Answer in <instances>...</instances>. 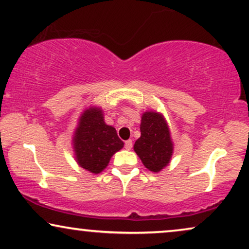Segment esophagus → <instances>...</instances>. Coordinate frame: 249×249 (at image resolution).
<instances>
[{
    "instance_id": "34e87169",
    "label": "esophagus",
    "mask_w": 249,
    "mask_h": 249,
    "mask_svg": "<svg viewBox=\"0 0 249 249\" xmlns=\"http://www.w3.org/2000/svg\"><path fill=\"white\" fill-rule=\"evenodd\" d=\"M124 147H125V149L130 150L131 148H132V140H127V141H125Z\"/></svg>"
}]
</instances>
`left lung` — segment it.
<instances>
[{
  "instance_id": "8db88e82",
  "label": "left lung",
  "mask_w": 249,
  "mask_h": 249,
  "mask_svg": "<svg viewBox=\"0 0 249 249\" xmlns=\"http://www.w3.org/2000/svg\"><path fill=\"white\" fill-rule=\"evenodd\" d=\"M141 137L135 141L134 152L143 165L159 172L169 164L174 147L165 119L154 111L144 112L141 117Z\"/></svg>"
}]
</instances>
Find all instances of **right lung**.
I'll use <instances>...</instances> for the list:
<instances>
[{
  "instance_id": "add662e5",
  "label": "right lung",
  "mask_w": 249,
  "mask_h": 249,
  "mask_svg": "<svg viewBox=\"0 0 249 249\" xmlns=\"http://www.w3.org/2000/svg\"><path fill=\"white\" fill-rule=\"evenodd\" d=\"M75 159L81 168L100 174L124 142L119 139L116 128L103 121L101 109L89 108L80 117L73 137Z\"/></svg>"
}]
</instances>
